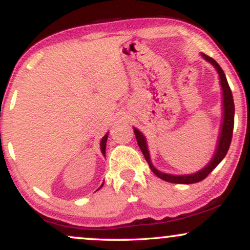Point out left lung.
I'll list each match as a JSON object with an SVG mask.
<instances>
[{
    "label": "left lung",
    "instance_id": "left-lung-1",
    "mask_svg": "<svg viewBox=\"0 0 250 250\" xmlns=\"http://www.w3.org/2000/svg\"><path fill=\"white\" fill-rule=\"evenodd\" d=\"M201 56L206 60V61L214 65V68L216 69L217 74L220 77V84L221 89H222V108H223V115H222V122H221V128H220V134L219 139H217L216 143V149H215V153L211 157L210 161L208 162V165L205 168L200 169L199 171L194 174H187V175H173V174H167L162 173V171L157 170L154 167V165L151 163L150 155H149L148 150V145L147 140H146L145 135L137 128L134 127V133L136 136L137 143H139V147L141 149L142 154L145 155L146 161L148 162L149 167H150L151 171L156 175L157 177L163 181H167V182L171 183H182V185H190V183H196L200 181L205 180L211 171L216 168V166L225 159L227 151H228L229 146L231 142V136H233V129H234V114H235V105H234V100H233V94H231L230 88H229L228 81H227L225 73H223L222 68L220 67L219 63L215 61L214 59L206 55V54L201 53Z\"/></svg>",
    "mask_w": 250,
    "mask_h": 250
}]
</instances>
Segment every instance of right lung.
Instances as JSON below:
<instances>
[{
	"label": "right lung",
	"instance_id": "obj_1",
	"mask_svg": "<svg viewBox=\"0 0 250 250\" xmlns=\"http://www.w3.org/2000/svg\"><path fill=\"white\" fill-rule=\"evenodd\" d=\"M107 139H108V133L104 135V136L102 137V140H101V142H100V148H101V151H102V154L104 155L105 156V146H107ZM102 186H103V183H102ZM101 186V187H102ZM100 187V188H101ZM99 188V189H100Z\"/></svg>",
	"mask_w": 250,
	"mask_h": 250
}]
</instances>
